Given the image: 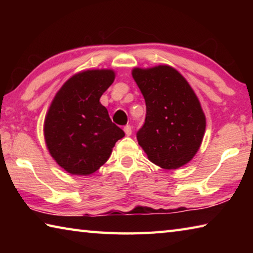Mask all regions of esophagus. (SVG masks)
<instances>
[{
	"label": "esophagus",
	"mask_w": 253,
	"mask_h": 253,
	"mask_svg": "<svg viewBox=\"0 0 253 253\" xmlns=\"http://www.w3.org/2000/svg\"><path fill=\"white\" fill-rule=\"evenodd\" d=\"M124 130H125V134L127 135V136H130L131 135V127H130V125H126L125 127H124Z\"/></svg>",
	"instance_id": "esophagus-1"
}]
</instances>
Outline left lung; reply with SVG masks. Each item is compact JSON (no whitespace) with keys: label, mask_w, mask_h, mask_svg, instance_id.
<instances>
[{"label":"left lung","mask_w":253,"mask_h":253,"mask_svg":"<svg viewBox=\"0 0 253 253\" xmlns=\"http://www.w3.org/2000/svg\"><path fill=\"white\" fill-rule=\"evenodd\" d=\"M132 78L146 104L145 123L136 134L138 144L162 169L185 165L199 151L205 131V116L193 89L169 66L135 68Z\"/></svg>","instance_id":"obj_1"}]
</instances>
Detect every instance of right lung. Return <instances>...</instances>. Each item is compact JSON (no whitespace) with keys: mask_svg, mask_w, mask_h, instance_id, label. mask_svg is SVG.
<instances>
[{"mask_svg":"<svg viewBox=\"0 0 253 253\" xmlns=\"http://www.w3.org/2000/svg\"><path fill=\"white\" fill-rule=\"evenodd\" d=\"M114 80L113 70L80 72L66 81L50 106L44 121L46 147L68 173L96 172L125 136L99 101Z\"/></svg>","mask_w":253,"mask_h":253,"instance_id":"right-lung-1","label":"right lung"}]
</instances>
